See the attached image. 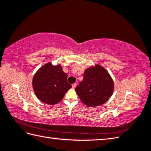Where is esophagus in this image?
Segmentation results:
<instances>
[{
    "label": "esophagus",
    "mask_w": 151,
    "mask_h": 151,
    "mask_svg": "<svg viewBox=\"0 0 151 151\" xmlns=\"http://www.w3.org/2000/svg\"><path fill=\"white\" fill-rule=\"evenodd\" d=\"M76 85H77V84H76V83H74V84H72V87H73V88H76Z\"/></svg>",
    "instance_id": "1"
}]
</instances>
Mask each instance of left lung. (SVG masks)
<instances>
[{"instance_id":"obj_1","label":"left lung","mask_w":151,"mask_h":151,"mask_svg":"<svg viewBox=\"0 0 151 151\" xmlns=\"http://www.w3.org/2000/svg\"><path fill=\"white\" fill-rule=\"evenodd\" d=\"M76 92L89 107L104 104L114 91V82L104 67L97 64L85 70L83 81L75 88Z\"/></svg>"}]
</instances>
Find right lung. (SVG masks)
<instances>
[{
	"label": "right lung",
	"mask_w": 151,
	"mask_h": 151,
	"mask_svg": "<svg viewBox=\"0 0 151 151\" xmlns=\"http://www.w3.org/2000/svg\"><path fill=\"white\" fill-rule=\"evenodd\" d=\"M67 75L61 65L48 63L41 67L32 78V88L37 98L48 105L60 102L72 86L67 82Z\"/></svg>",
	"instance_id": "obj_1"
}]
</instances>
